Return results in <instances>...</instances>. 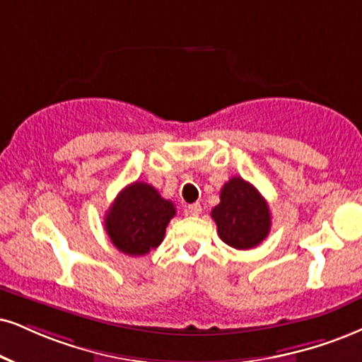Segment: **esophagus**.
Segmentation results:
<instances>
[{
	"instance_id": "34e87169",
	"label": "esophagus",
	"mask_w": 362,
	"mask_h": 362,
	"mask_svg": "<svg viewBox=\"0 0 362 362\" xmlns=\"http://www.w3.org/2000/svg\"><path fill=\"white\" fill-rule=\"evenodd\" d=\"M202 211H203V208H202V204H199V203H193V204H188V206H186V213H188V215H191V216L202 215Z\"/></svg>"
}]
</instances>
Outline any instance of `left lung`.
Masks as SVG:
<instances>
[{"label": "left lung", "mask_w": 362, "mask_h": 362, "mask_svg": "<svg viewBox=\"0 0 362 362\" xmlns=\"http://www.w3.org/2000/svg\"><path fill=\"white\" fill-rule=\"evenodd\" d=\"M218 235L230 247L250 250L267 238L272 218L265 198L243 177L235 176L221 188L220 204L211 209Z\"/></svg>", "instance_id": "left-lung-1"}]
</instances>
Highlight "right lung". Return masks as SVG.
Returning <instances> with one entry per match:
<instances>
[{
  "label": "right lung",
  "mask_w": 362,
  "mask_h": 362,
  "mask_svg": "<svg viewBox=\"0 0 362 362\" xmlns=\"http://www.w3.org/2000/svg\"><path fill=\"white\" fill-rule=\"evenodd\" d=\"M174 215L173 202L164 199L154 186L136 181L114 199L105 215V231L119 252L141 257L159 247Z\"/></svg>",
  "instance_id": "right-lung-1"
}]
</instances>
